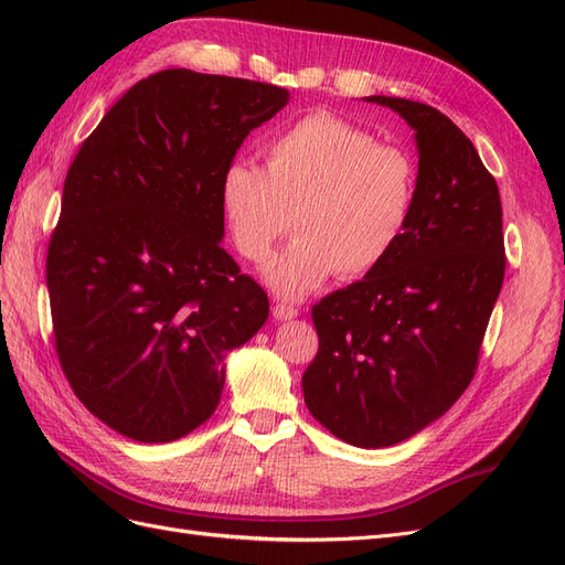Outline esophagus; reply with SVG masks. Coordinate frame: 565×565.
<instances>
[{
  "mask_svg": "<svg viewBox=\"0 0 565 565\" xmlns=\"http://www.w3.org/2000/svg\"><path fill=\"white\" fill-rule=\"evenodd\" d=\"M297 316H299V309H295V306H287V303L273 306V318L276 320H292Z\"/></svg>",
  "mask_w": 565,
  "mask_h": 565,
  "instance_id": "34e87169",
  "label": "esophagus"
}]
</instances>
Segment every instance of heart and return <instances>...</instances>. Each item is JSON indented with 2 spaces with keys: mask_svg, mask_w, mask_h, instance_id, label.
Returning <instances> with one entry per match:
<instances>
[{
  "mask_svg": "<svg viewBox=\"0 0 565 565\" xmlns=\"http://www.w3.org/2000/svg\"><path fill=\"white\" fill-rule=\"evenodd\" d=\"M419 169L405 148L380 143L344 117L313 113L266 146V169L235 160L221 177V212L249 262H264L289 231L297 237L264 268L285 299L324 280L380 268L413 224Z\"/></svg>",
  "mask_w": 565,
  "mask_h": 565,
  "instance_id": "1",
  "label": "heart"
}]
</instances>
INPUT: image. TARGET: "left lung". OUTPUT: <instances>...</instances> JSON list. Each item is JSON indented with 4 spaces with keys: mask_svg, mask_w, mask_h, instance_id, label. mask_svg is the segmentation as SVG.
<instances>
[{
    "mask_svg": "<svg viewBox=\"0 0 565 565\" xmlns=\"http://www.w3.org/2000/svg\"><path fill=\"white\" fill-rule=\"evenodd\" d=\"M365 100L415 129L417 207L380 268L313 306L320 347L301 388L337 438L388 448L446 415L473 380L507 256L498 183L465 131L417 100Z\"/></svg>",
    "mask_w": 565,
    "mask_h": 565,
    "instance_id": "8db88e82",
    "label": "left lung"
}]
</instances>
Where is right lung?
<instances>
[{
    "mask_svg": "<svg viewBox=\"0 0 565 565\" xmlns=\"http://www.w3.org/2000/svg\"><path fill=\"white\" fill-rule=\"evenodd\" d=\"M289 92L185 67L117 100L67 169L46 287L61 367L110 429L169 443L207 422L268 297L221 247V177Z\"/></svg>",
    "mask_w": 565,
    "mask_h": 565,
    "instance_id": "obj_1",
    "label": "right lung"
}]
</instances>
